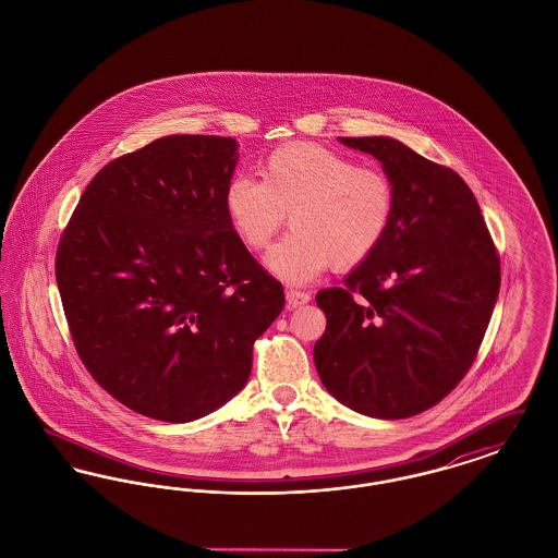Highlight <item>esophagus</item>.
<instances>
[{
	"label": "esophagus",
	"mask_w": 558,
	"mask_h": 558,
	"mask_svg": "<svg viewBox=\"0 0 558 558\" xmlns=\"http://www.w3.org/2000/svg\"><path fill=\"white\" fill-rule=\"evenodd\" d=\"M310 299H312L310 292L292 291L291 289V291H287V307H289V310L301 307V305L310 303Z\"/></svg>",
	"instance_id": "34e87169"
}]
</instances>
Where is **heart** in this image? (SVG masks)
Masks as SVG:
<instances>
[{
    "label": "heart",
    "instance_id": "b5f03b06",
    "mask_svg": "<svg viewBox=\"0 0 558 558\" xmlns=\"http://www.w3.org/2000/svg\"><path fill=\"white\" fill-rule=\"evenodd\" d=\"M262 182L234 178L223 196L226 215L251 251H264L287 215L291 234L274 246L266 264L292 284L314 280L328 266H362L389 236L398 190L376 167L312 142L271 150L259 165Z\"/></svg>",
    "mask_w": 558,
    "mask_h": 558
}]
</instances>
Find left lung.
Segmentation results:
<instances>
[{
	"mask_svg": "<svg viewBox=\"0 0 558 558\" xmlns=\"http://www.w3.org/2000/svg\"><path fill=\"white\" fill-rule=\"evenodd\" d=\"M380 160L398 211L345 287L316 294L314 347L332 398L372 418H410L450 393L477 357L500 292V257L477 198L450 167L393 137H339Z\"/></svg>",
	"mask_w": 558,
	"mask_h": 558,
	"instance_id": "8db88e82",
	"label": "left lung"
}]
</instances>
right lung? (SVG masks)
Listing matches in <instances>:
<instances>
[{
    "label": "right lung",
    "instance_id": "1",
    "mask_svg": "<svg viewBox=\"0 0 558 558\" xmlns=\"http://www.w3.org/2000/svg\"><path fill=\"white\" fill-rule=\"evenodd\" d=\"M236 162L234 137H159L98 171L58 242L81 362L155 421L190 423L234 398L284 307L226 215Z\"/></svg>",
    "mask_w": 558,
    "mask_h": 558
}]
</instances>
